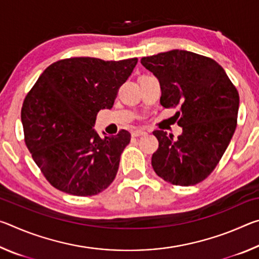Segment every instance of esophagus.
Segmentation results:
<instances>
[{"mask_svg": "<svg viewBox=\"0 0 259 259\" xmlns=\"http://www.w3.org/2000/svg\"><path fill=\"white\" fill-rule=\"evenodd\" d=\"M131 135H133V137H140V136L147 135V133H146V131H144V130H135V131H133V133H131Z\"/></svg>", "mask_w": 259, "mask_h": 259, "instance_id": "34e87169", "label": "esophagus"}]
</instances>
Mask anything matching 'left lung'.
Masks as SVG:
<instances>
[{
    "label": "left lung",
    "instance_id": "obj_1",
    "mask_svg": "<svg viewBox=\"0 0 259 259\" xmlns=\"http://www.w3.org/2000/svg\"><path fill=\"white\" fill-rule=\"evenodd\" d=\"M140 63L160 81L162 106L179 108L183 128L177 139L163 130L153 133L159 140L153 169L172 185H195L213 171L233 137L238 90L216 60L191 51L161 52Z\"/></svg>",
    "mask_w": 259,
    "mask_h": 259
}]
</instances>
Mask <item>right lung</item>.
Returning <instances> with one entry per match:
<instances>
[{
	"instance_id": "right-lung-1",
	"label": "right lung",
	"mask_w": 259,
	"mask_h": 259,
	"mask_svg": "<svg viewBox=\"0 0 259 259\" xmlns=\"http://www.w3.org/2000/svg\"><path fill=\"white\" fill-rule=\"evenodd\" d=\"M137 61L61 59L46 68L25 97L21 107L25 144L57 190L91 196L114 181L130 134L121 130L103 139L93 126L100 109L113 107Z\"/></svg>"
}]
</instances>
